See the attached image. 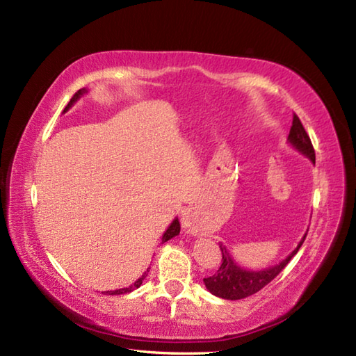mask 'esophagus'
Listing matches in <instances>:
<instances>
[{"label":"esophagus","instance_id":"1","mask_svg":"<svg viewBox=\"0 0 356 356\" xmlns=\"http://www.w3.org/2000/svg\"><path fill=\"white\" fill-rule=\"evenodd\" d=\"M182 227L186 229L188 233H196L197 232V225H196V218H194L193 211L190 208L182 211Z\"/></svg>","mask_w":356,"mask_h":356}]
</instances>
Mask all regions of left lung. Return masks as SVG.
Returning <instances> with one entry per match:
<instances>
[{"instance_id":"1","label":"left lung","mask_w":356,"mask_h":356,"mask_svg":"<svg viewBox=\"0 0 356 356\" xmlns=\"http://www.w3.org/2000/svg\"><path fill=\"white\" fill-rule=\"evenodd\" d=\"M289 142L295 146V148L302 152L304 156H307L313 163H315V149H313V145L307 132H305L301 120L299 117L295 114L293 115V123H291L290 128V134H289ZM305 241V236L302 241L299 242V245L293 250V253L289 254L282 262L277 264L275 267H270L261 271H250V270H243L241 268L238 264H236L229 253L227 252V248L220 243V252H222V261H220V267L216 271L214 275L208 276L204 280L207 289L211 291L213 295L229 299V301H236V299H243L247 296H252L257 293L261 289L266 287L267 284H270L275 277L281 273V271L285 268V266L291 261L298 250L301 248L302 242Z\"/></svg>"}]
</instances>
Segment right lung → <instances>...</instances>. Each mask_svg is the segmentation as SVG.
Masks as SVG:
<instances>
[{
  "label": "right lung",
  "mask_w": 356,
  "mask_h": 356,
  "mask_svg": "<svg viewBox=\"0 0 356 356\" xmlns=\"http://www.w3.org/2000/svg\"><path fill=\"white\" fill-rule=\"evenodd\" d=\"M85 92H88L86 89H80V90H76V92L74 94V97L71 99V102L67 103V106L65 108V111H63V113H66V111L72 106V104L80 99V97L85 94ZM180 233V224H179V220L177 219H174L172 220V224L168 227V229H166V232L163 233V238H162V242H166V241H170V239H172L174 236H177ZM146 275H148V270L145 271V273L142 275V277H138V280L132 284V285H129V287H127V289H120V290H114V291H103V293H109V295H123V293H129V291H132V290H136V289H138L142 285V282H143V280L146 277Z\"/></svg>",
  "instance_id": "add662e5"
}]
</instances>
